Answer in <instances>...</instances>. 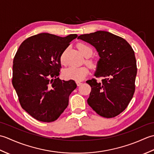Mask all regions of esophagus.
Instances as JSON below:
<instances>
[{
    "label": "esophagus",
    "mask_w": 154,
    "mask_h": 154,
    "mask_svg": "<svg viewBox=\"0 0 154 154\" xmlns=\"http://www.w3.org/2000/svg\"><path fill=\"white\" fill-rule=\"evenodd\" d=\"M76 83H77V86H80V85H81V84H82V83L80 82V81H77Z\"/></svg>",
    "instance_id": "obj_1"
}]
</instances>
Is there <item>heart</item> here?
<instances>
[{
    "mask_svg": "<svg viewBox=\"0 0 154 154\" xmlns=\"http://www.w3.org/2000/svg\"><path fill=\"white\" fill-rule=\"evenodd\" d=\"M77 48L79 50L81 54L84 55L85 57H90L93 54V50L89 45L83 43H79L77 44ZM65 53L61 54L60 57V61L61 63H65ZM86 63L91 67H93L94 63L90 60H86ZM89 73V69L86 66L81 67H69L63 71V77L65 79L68 80H75L76 81H79L83 80Z\"/></svg>",
    "mask_w": 154,
    "mask_h": 154,
    "instance_id": "obj_1",
    "label": "heart"
}]
</instances>
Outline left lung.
<instances>
[{"instance_id":"obj_1","label":"left lung","mask_w":154,"mask_h":154,"mask_svg":"<svg viewBox=\"0 0 154 154\" xmlns=\"http://www.w3.org/2000/svg\"><path fill=\"white\" fill-rule=\"evenodd\" d=\"M78 39L96 48L100 59L94 73L103 77L86 83L91 87L87 103L99 115L116 116L126 109L135 91L136 61L132 48L124 38L106 31L83 34Z\"/></svg>"}]
</instances>
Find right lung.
Wrapping results in <instances>:
<instances>
[{"mask_svg": "<svg viewBox=\"0 0 154 154\" xmlns=\"http://www.w3.org/2000/svg\"><path fill=\"white\" fill-rule=\"evenodd\" d=\"M77 37L41 33L20 45L13 60L12 83L22 108L35 119L54 122L67 107L77 85L73 80L58 77L60 57Z\"/></svg>", "mask_w": 154, "mask_h": 154, "instance_id": "right-lung-1", "label": "right lung"}]
</instances>
